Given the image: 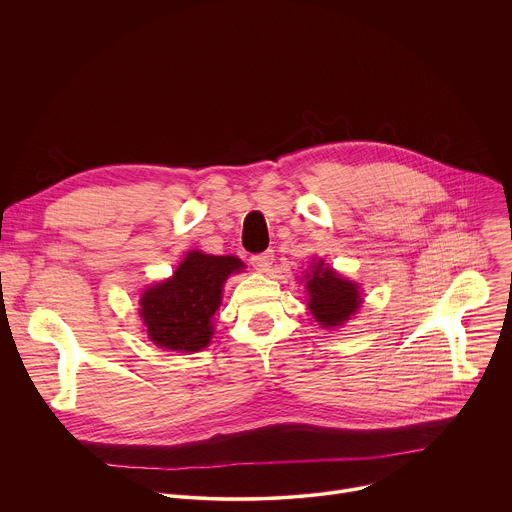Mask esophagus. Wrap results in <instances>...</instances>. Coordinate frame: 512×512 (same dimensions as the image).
I'll list each match as a JSON object with an SVG mask.
<instances>
[{
	"instance_id": "1",
	"label": "esophagus",
	"mask_w": 512,
	"mask_h": 512,
	"mask_svg": "<svg viewBox=\"0 0 512 512\" xmlns=\"http://www.w3.org/2000/svg\"><path fill=\"white\" fill-rule=\"evenodd\" d=\"M273 263V251H265V253H259V255H253L251 257V265L257 269V271H267Z\"/></svg>"
}]
</instances>
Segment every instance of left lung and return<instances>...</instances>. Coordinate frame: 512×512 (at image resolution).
<instances>
[{"label":"left lung","instance_id":"obj_1","mask_svg":"<svg viewBox=\"0 0 512 512\" xmlns=\"http://www.w3.org/2000/svg\"><path fill=\"white\" fill-rule=\"evenodd\" d=\"M312 273L314 275L306 283L310 312L326 328L344 324L358 310V287L348 279L338 277L332 269H324L322 263H318Z\"/></svg>","mask_w":512,"mask_h":512}]
</instances>
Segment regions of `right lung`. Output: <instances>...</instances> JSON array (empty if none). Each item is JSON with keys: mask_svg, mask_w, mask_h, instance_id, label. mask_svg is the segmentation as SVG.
Segmentation results:
<instances>
[{"mask_svg": "<svg viewBox=\"0 0 512 512\" xmlns=\"http://www.w3.org/2000/svg\"><path fill=\"white\" fill-rule=\"evenodd\" d=\"M241 259L192 251L174 277L143 291L139 314L148 336L160 348L198 352L210 342L212 316L221 306L225 279L241 271Z\"/></svg>", "mask_w": 512, "mask_h": 512, "instance_id": "add662e5", "label": "right lung"}]
</instances>
